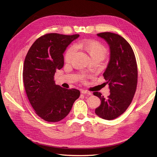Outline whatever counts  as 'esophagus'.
I'll return each mask as SVG.
<instances>
[{
	"mask_svg": "<svg viewBox=\"0 0 157 157\" xmlns=\"http://www.w3.org/2000/svg\"><path fill=\"white\" fill-rule=\"evenodd\" d=\"M81 93L83 94H88V95H92V94L90 92L87 91V90H81Z\"/></svg>",
	"mask_w": 157,
	"mask_h": 157,
	"instance_id": "34e87169",
	"label": "esophagus"
}]
</instances>
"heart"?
<instances>
[{
    "label": "heart",
    "mask_w": 157,
    "mask_h": 157,
    "mask_svg": "<svg viewBox=\"0 0 157 157\" xmlns=\"http://www.w3.org/2000/svg\"><path fill=\"white\" fill-rule=\"evenodd\" d=\"M75 48L84 50L90 56V58L101 60L106 55L107 49L100 42L96 40H86L80 42L75 45ZM75 47L71 46L67 50L65 54V61L69 62L75 54Z\"/></svg>",
    "instance_id": "b5f03b06"
}]
</instances>
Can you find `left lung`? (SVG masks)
Wrapping results in <instances>:
<instances>
[{
	"label": "left lung",
	"mask_w": 157,
	"mask_h": 157,
	"mask_svg": "<svg viewBox=\"0 0 157 157\" xmlns=\"http://www.w3.org/2000/svg\"><path fill=\"white\" fill-rule=\"evenodd\" d=\"M97 35L105 40L110 48V59L103 74L110 94L104 98L100 92H94L101 100L95 113L100 118L110 121L124 113L134 96L137 83V63L134 51L124 38L110 32Z\"/></svg>",
	"instance_id": "left-lung-1"
}]
</instances>
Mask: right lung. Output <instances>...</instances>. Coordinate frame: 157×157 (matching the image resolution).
<instances>
[{
    "label": "right lung",
    "mask_w": 157,
    "mask_h": 157,
    "mask_svg": "<svg viewBox=\"0 0 157 157\" xmlns=\"http://www.w3.org/2000/svg\"><path fill=\"white\" fill-rule=\"evenodd\" d=\"M78 36L46 34L35 40L25 57L23 80L27 96L36 115L47 122L63 119L80 96L79 90L62 88L54 81L56 70L64 65V52Z\"/></svg>",
    "instance_id": "add662e5"
}]
</instances>
